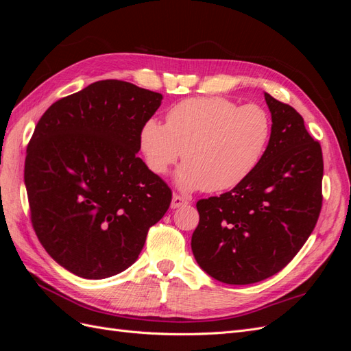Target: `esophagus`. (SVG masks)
I'll list each match as a JSON object with an SVG mask.
<instances>
[{
  "label": "esophagus",
  "mask_w": 351,
  "mask_h": 351,
  "mask_svg": "<svg viewBox=\"0 0 351 351\" xmlns=\"http://www.w3.org/2000/svg\"><path fill=\"white\" fill-rule=\"evenodd\" d=\"M187 204H189L187 199H184L183 196H180V195H174V196H173V200H171V208H173V209L182 208V206H184V205H187Z\"/></svg>",
  "instance_id": "34e87169"
}]
</instances>
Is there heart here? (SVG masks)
<instances>
[{
  "label": "heart",
  "instance_id": "b5f03b06",
  "mask_svg": "<svg viewBox=\"0 0 351 351\" xmlns=\"http://www.w3.org/2000/svg\"><path fill=\"white\" fill-rule=\"evenodd\" d=\"M272 136L268 111L256 104L239 105L227 98L204 97L177 104L165 125L146 121L141 149L155 174H165L183 152L176 176L184 192H222L244 182L263 158Z\"/></svg>",
  "mask_w": 351,
  "mask_h": 351
}]
</instances>
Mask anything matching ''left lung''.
<instances>
[{"mask_svg":"<svg viewBox=\"0 0 351 351\" xmlns=\"http://www.w3.org/2000/svg\"><path fill=\"white\" fill-rule=\"evenodd\" d=\"M272 136L259 165L234 189L200 199L192 250L199 267L226 284L269 278L290 263L322 208L324 159L303 117L265 93Z\"/></svg>","mask_w":351,"mask_h":351,"instance_id":"left-lung-1","label":"left lung"}]
</instances>
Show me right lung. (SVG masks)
<instances>
[{
  "label": "right lung",
  "mask_w": 351,
  "mask_h": 351,
  "mask_svg": "<svg viewBox=\"0 0 351 351\" xmlns=\"http://www.w3.org/2000/svg\"><path fill=\"white\" fill-rule=\"evenodd\" d=\"M162 95L99 80L54 102L27 145L30 221L62 268L88 280L127 269L171 204V189L137 156Z\"/></svg>",
  "instance_id": "add662e5"
}]
</instances>
